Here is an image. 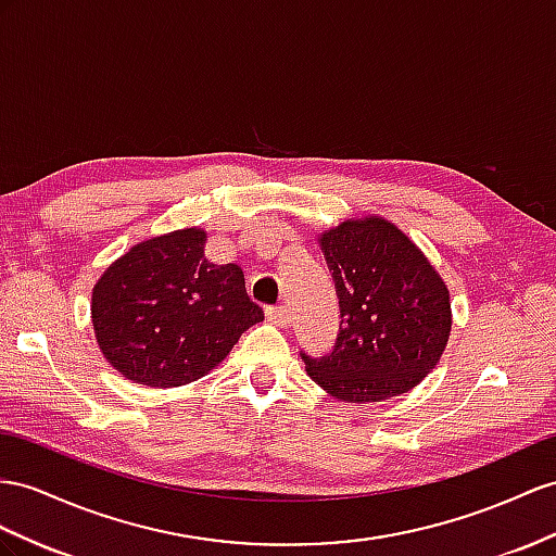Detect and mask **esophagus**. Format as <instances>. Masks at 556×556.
<instances>
[{
    "instance_id": "obj_1",
    "label": "esophagus",
    "mask_w": 556,
    "mask_h": 556,
    "mask_svg": "<svg viewBox=\"0 0 556 556\" xmlns=\"http://www.w3.org/2000/svg\"><path fill=\"white\" fill-rule=\"evenodd\" d=\"M265 315H267V319L273 321L275 326H281V329H283V326H291V309H289L287 305L269 307V309L265 312Z\"/></svg>"
}]
</instances>
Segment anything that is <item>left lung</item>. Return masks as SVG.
<instances>
[{
  "mask_svg": "<svg viewBox=\"0 0 556 556\" xmlns=\"http://www.w3.org/2000/svg\"><path fill=\"white\" fill-rule=\"evenodd\" d=\"M336 281L340 333L305 371L338 402H386L414 390L448 345L446 281L388 218H348L317 235Z\"/></svg>",
  "mask_w": 556,
  "mask_h": 556,
  "instance_id": "left-lung-1",
  "label": "left lung"
}]
</instances>
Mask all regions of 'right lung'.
<instances>
[{"instance_id":"right-lung-1","label":"right lung","mask_w":556,"mask_h":556,"mask_svg":"<svg viewBox=\"0 0 556 556\" xmlns=\"http://www.w3.org/2000/svg\"><path fill=\"white\" fill-rule=\"evenodd\" d=\"M206 230L138 241L91 291L96 343L126 380L178 388L211 374L249 326L263 321L235 263L204 255Z\"/></svg>"}]
</instances>
